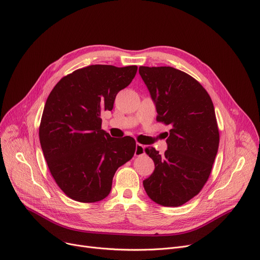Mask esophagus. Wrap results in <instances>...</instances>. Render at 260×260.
<instances>
[{"mask_svg":"<svg viewBox=\"0 0 260 260\" xmlns=\"http://www.w3.org/2000/svg\"><path fill=\"white\" fill-rule=\"evenodd\" d=\"M144 153H145V151H144V146L141 145V144H139V143H137V145H136V150H135V155H137V157H140V155H142V154H144Z\"/></svg>","mask_w":260,"mask_h":260,"instance_id":"esophagus-1","label":"esophagus"}]
</instances>
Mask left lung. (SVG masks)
<instances>
[{
	"label": "left lung",
	"instance_id": "1",
	"mask_svg": "<svg viewBox=\"0 0 260 260\" xmlns=\"http://www.w3.org/2000/svg\"><path fill=\"white\" fill-rule=\"evenodd\" d=\"M139 73L157 109V121L170 124L167 150L145 151L154 170L143 181L147 196L165 207H179L208 181L219 133L212 100L193 77L172 67H140Z\"/></svg>",
	"mask_w": 260,
	"mask_h": 260
}]
</instances>
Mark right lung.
<instances>
[{"mask_svg": "<svg viewBox=\"0 0 260 260\" xmlns=\"http://www.w3.org/2000/svg\"><path fill=\"white\" fill-rule=\"evenodd\" d=\"M137 66L92 64L62 77L44 108L40 141L49 170L74 201L106 199L116 170L129 161L136 141L101 129V114L112 111L119 91L132 82Z\"/></svg>", "mask_w": 260, "mask_h": 260, "instance_id": "right-lung-1", "label": "right lung"}]
</instances>
